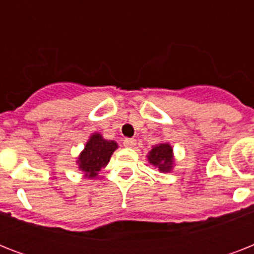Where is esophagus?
<instances>
[{
  "label": "esophagus",
  "instance_id": "1",
  "mask_svg": "<svg viewBox=\"0 0 254 254\" xmlns=\"http://www.w3.org/2000/svg\"><path fill=\"white\" fill-rule=\"evenodd\" d=\"M124 146L125 147H134L135 139L134 138H125L124 139Z\"/></svg>",
  "mask_w": 254,
  "mask_h": 254
}]
</instances>
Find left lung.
I'll return each mask as SVG.
<instances>
[{
    "instance_id": "left-lung-1",
    "label": "left lung",
    "mask_w": 254,
    "mask_h": 254,
    "mask_svg": "<svg viewBox=\"0 0 254 254\" xmlns=\"http://www.w3.org/2000/svg\"><path fill=\"white\" fill-rule=\"evenodd\" d=\"M149 161L163 173L170 171L173 165V149L169 143H161L158 146L153 147L149 154Z\"/></svg>"
}]
</instances>
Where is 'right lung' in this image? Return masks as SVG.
Instances as JSON below:
<instances>
[{"label": "right lung", "instance_id": "obj_1", "mask_svg": "<svg viewBox=\"0 0 254 254\" xmlns=\"http://www.w3.org/2000/svg\"><path fill=\"white\" fill-rule=\"evenodd\" d=\"M117 149L115 141L104 139L100 134H93L85 145L84 151L79 157V166L87 174L88 178L97 175L111 159V155Z\"/></svg>", "mask_w": 254, "mask_h": 254}]
</instances>
